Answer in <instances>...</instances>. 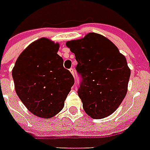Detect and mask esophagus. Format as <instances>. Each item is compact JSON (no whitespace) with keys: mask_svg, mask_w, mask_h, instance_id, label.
I'll list each match as a JSON object with an SVG mask.
<instances>
[{"mask_svg":"<svg viewBox=\"0 0 150 150\" xmlns=\"http://www.w3.org/2000/svg\"><path fill=\"white\" fill-rule=\"evenodd\" d=\"M69 71H70V73L73 74V77H74V69H73V68H71V69H69Z\"/></svg>","mask_w":150,"mask_h":150,"instance_id":"esophagus-1","label":"esophagus"}]
</instances>
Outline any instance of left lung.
Returning a JSON list of instances; mask_svg holds the SVG:
<instances>
[{
  "mask_svg": "<svg viewBox=\"0 0 150 150\" xmlns=\"http://www.w3.org/2000/svg\"><path fill=\"white\" fill-rule=\"evenodd\" d=\"M66 45L77 61V94L85 111L96 120L111 115L127 94L131 72L126 58L109 39L95 33Z\"/></svg>",
  "mask_w": 150,
  "mask_h": 150,
  "instance_id": "1",
  "label": "left lung"
}]
</instances>
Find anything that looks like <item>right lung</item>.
Listing matches in <instances>:
<instances>
[{
  "label": "right lung",
  "instance_id": "obj_1",
  "mask_svg": "<svg viewBox=\"0 0 150 150\" xmlns=\"http://www.w3.org/2000/svg\"><path fill=\"white\" fill-rule=\"evenodd\" d=\"M59 44L47 39L31 43L19 56L12 71L16 93L23 104L39 117L59 113L74 84L57 54Z\"/></svg>",
  "mask_w": 150,
  "mask_h": 150
}]
</instances>
